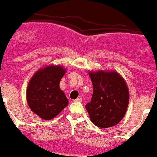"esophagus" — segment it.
Returning <instances> with one entry per match:
<instances>
[{
	"instance_id": "1",
	"label": "esophagus",
	"mask_w": 157,
	"mask_h": 157,
	"mask_svg": "<svg viewBox=\"0 0 157 157\" xmlns=\"http://www.w3.org/2000/svg\"><path fill=\"white\" fill-rule=\"evenodd\" d=\"M75 102H82V97H78V98H77L76 100H74Z\"/></svg>"
}]
</instances>
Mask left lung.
Here are the masks:
<instances>
[{"label":"left lung","mask_w":157,"mask_h":157,"mask_svg":"<svg viewBox=\"0 0 157 157\" xmlns=\"http://www.w3.org/2000/svg\"><path fill=\"white\" fill-rule=\"evenodd\" d=\"M93 86L91 101L86 105L90 120L102 128L119 123L125 115L129 102L126 82L117 71H90Z\"/></svg>","instance_id":"obj_1"}]
</instances>
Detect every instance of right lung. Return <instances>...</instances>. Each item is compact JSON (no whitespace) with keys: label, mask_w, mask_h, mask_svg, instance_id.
Wrapping results in <instances>:
<instances>
[{"label":"right lung","mask_w":157,"mask_h":157,"mask_svg":"<svg viewBox=\"0 0 157 157\" xmlns=\"http://www.w3.org/2000/svg\"><path fill=\"white\" fill-rule=\"evenodd\" d=\"M66 72L61 65H49L39 69L29 82L26 100L33 112L44 120H51L68 104L60 82Z\"/></svg>","instance_id":"obj_1"}]
</instances>
